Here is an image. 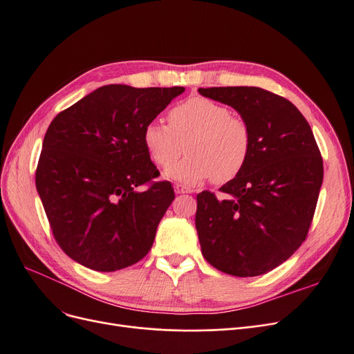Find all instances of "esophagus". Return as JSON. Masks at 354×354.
I'll use <instances>...</instances> for the list:
<instances>
[{
  "label": "esophagus",
  "mask_w": 354,
  "mask_h": 354,
  "mask_svg": "<svg viewBox=\"0 0 354 354\" xmlns=\"http://www.w3.org/2000/svg\"><path fill=\"white\" fill-rule=\"evenodd\" d=\"M174 190H176V194L177 195H181V194H190V189L189 187H186V186H183V185H176L174 186Z\"/></svg>",
  "instance_id": "esophagus-1"
}]
</instances>
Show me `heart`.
<instances>
[{"mask_svg": "<svg viewBox=\"0 0 354 354\" xmlns=\"http://www.w3.org/2000/svg\"><path fill=\"white\" fill-rule=\"evenodd\" d=\"M187 143L189 155L171 166ZM143 145L158 167L171 180L198 185L212 177L229 183L246 167L252 151V133L242 116L226 104L194 95L168 112V125L151 121L143 130Z\"/></svg>", "mask_w": 354, "mask_h": 354, "instance_id": "obj_1", "label": "heart"}]
</instances>
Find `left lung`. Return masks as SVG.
<instances>
[{"instance_id":"left-lung-1","label":"left lung","mask_w":354,"mask_h":354,"mask_svg":"<svg viewBox=\"0 0 354 354\" xmlns=\"http://www.w3.org/2000/svg\"><path fill=\"white\" fill-rule=\"evenodd\" d=\"M203 97L229 104L250 124L252 151L242 173L196 196L202 255L238 277L264 274L286 261L312 224L324 160L312 128L295 106L259 87H211Z\"/></svg>"}]
</instances>
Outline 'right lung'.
<instances>
[{"mask_svg": "<svg viewBox=\"0 0 354 354\" xmlns=\"http://www.w3.org/2000/svg\"><path fill=\"white\" fill-rule=\"evenodd\" d=\"M183 87L94 90L51 121L35 185L50 227L72 260L115 272L151 251L174 189L143 145L145 127ZM149 184L145 191L137 187Z\"/></svg>", "mask_w": 354, "mask_h": 354, "instance_id": "obj_1", "label": "right lung"}]
</instances>
